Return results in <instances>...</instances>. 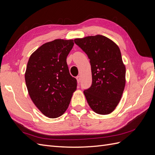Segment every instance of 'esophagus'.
Returning a JSON list of instances; mask_svg holds the SVG:
<instances>
[{"mask_svg": "<svg viewBox=\"0 0 155 155\" xmlns=\"http://www.w3.org/2000/svg\"><path fill=\"white\" fill-rule=\"evenodd\" d=\"M76 79H77V81H78V83H79V82L81 81V78H80V76H79L76 77Z\"/></svg>", "mask_w": 155, "mask_h": 155, "instance_id": "obj_1", "label": "esophagus"}]
</instances>
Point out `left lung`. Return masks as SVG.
<instances>
[{"mask_svg":"<svg viewBox=\"0 0 155 155\" xmlns=\"http://www.w3.org/2000/svg\"><path fill=\"white\" fill-rule=\"evenodd\" d=\"M74 42L90 59L92 83L83 91L88 105L97 114H109L118 105L125 86V66L118 46L101 35Z\"/></svg>","mask_w":155,"mask_h":155,"instance_id":"1","label":"left lung"}]
</instances>
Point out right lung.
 <instances>
[{"label":"right lung","instance_id":"obj_1","mask_svg":"<svg viewBox=\"0 0 155 155\" xmlns=\"http://www.w3.org/2000/svg\"><path fill=\"white\" fill-rule=\"evenodd\" d=\"M74 40L55 39L41 46L29 58L25 81L32 101L42 113L56 118L68 109L77 80L70 74L67 58Z\"/></svg>","mask_w":155,"mask_h":155}]
</instances>
